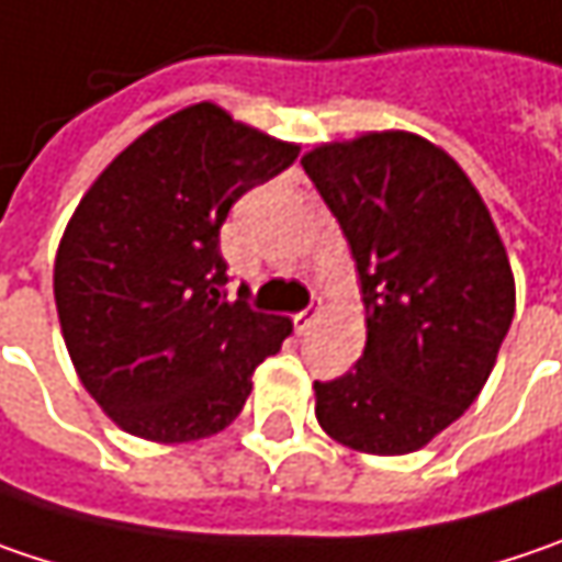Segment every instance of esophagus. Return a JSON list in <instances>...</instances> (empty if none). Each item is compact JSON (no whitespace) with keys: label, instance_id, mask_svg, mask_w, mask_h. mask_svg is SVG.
Returning a JSON list of instances; mask_svg holds the SVG:
<instances>
[{"label":"esophagus","instance_id":"1","mask_svg":"<svg viewBox=\"0 0 562 562\" xmlns=\"http://www.w3.org/2000/svg\"><path fill=\"white\" fill-rule=\"evenodd\" d=\"M317 317H321V308H305V312L295 314V317H292V324H295V334H308Z\"/></svg>","mask_w":562,"mask_h":562}]
</instances>
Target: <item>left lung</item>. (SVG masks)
Masks as SVG:
<instances>
[{"label":"left lung","instance_id":"1","mask_svg":"<svg viewBox=\"0 0 562 562\" xmlns=\"http://www.w3.org/2000/svg\"><path fill=\"white\" fill-rule=\"evenodd\" d=\"M302 168L347 235L366 305L352 372L314 381L317 423L366 454L416 451L477 401L509 334L503 238L458 161L416 133L327 143Z\"/></svg>","mask_w":562,"mask_h":562}]
</instances>
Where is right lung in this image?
Instances as JSON below:
<instances>
[{
	"label": "right lung",
	"mask_w": 562,
	"mask_h": 562,
	"mask_svg": "<svg viewBox=\"0 0 562 562\" xmlns=\"http://www.w3.org/2000/svg\"><path fill=\"white\" fill-rule=\"evenodd\" d=\"M299 155L210 101L146 130L91 183L53 263L63 340L120 429L193 442L225 429L292 321L225 295L218 228Z\"/></svg>",
	"instance_id": "1"
}]
</instances>
